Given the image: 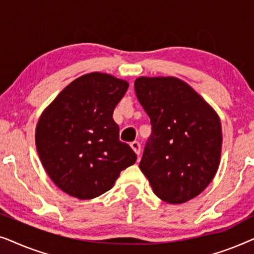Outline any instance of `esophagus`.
Masks as SVG:
<instances>
[{
  "mask_svg": "<svg viewBox=\"0 0 254 254\" xmlns=\"http://www.w3.org/2000/svg\"><path fill=\"white\" fill-rule=\"evenodd\" d=\"M130 147L133 150L136 152V155H140L141 152V144L138 143L137 141H134V142H130Z\"/></svg>",
  "mask_w": 254,
  "mask_h": 254,
  "instance_id": "34e87169",
  "label": "esophagus"
}]
</instances>
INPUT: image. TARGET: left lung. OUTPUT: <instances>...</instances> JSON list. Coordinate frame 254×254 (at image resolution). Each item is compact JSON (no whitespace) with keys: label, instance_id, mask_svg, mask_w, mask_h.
I'll return each instance as SVG.
<instances>
[{"label":"left lung","instance_id":"obj_1","mask_svg":"<svg viewBox=\"0 0 254 254\" xmlns=\"http://www.w3.org/2000/svg\"><path fill=\"white\" fill-rule=\"evenodd\" d=\"M134 88L151 124L141 171L159 199L186 202L209 185L218 169L220 118L176 77H138Z\"/></svg>","mask_w":254,"mask_h":254}]
</instances>
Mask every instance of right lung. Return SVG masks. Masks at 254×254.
Segmentation results:
<instances>
[{"label":"right lung","instance_id":"add662e5","mask_svg":"<svg viewBox=\"0 0 254 254\" xmlns=\"http://www.w3.org/2000/svg\"><path fill=\"white\" fill-rule=\"evenodd\" d=\"M128 83L91 72L76 78L44 111L36 129L40 161L55 185L89 200L111 190L136 154L119 140L113 111Z\"/></svg>","mask_w":254,"mask_h":254}]
</instances>
